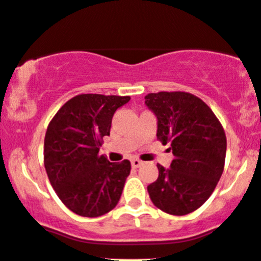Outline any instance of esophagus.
<instances>
[{"label":"esophagus","instance_id":"obj_1","mask_svg":"<svg viewBox=\"0 0 261 261\" xmlns=\"http://www.w3.org/2000/svg\"><path fill=\"white\" fill-rule=\"evenodd\" d=\"M142 161H140V160H138V159H134V160H131V166H133V168H139L140 165H142Z\"/></svg>","mask_w":261,"mask_h":261}]
</instances>
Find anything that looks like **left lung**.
<instances>
[{"label":"left lung","mask_w":261,"mask_h":261,"mask_svg":"<svg viewBox=\"0 0 261 261\" xmlns=\"http://www.w3.org/2000/svg\"><path fill=\"white\" fill-rule=\"evenodd\" d=\"M145 105L157 118V139L170 143L174 160L159 168L147 187L152 203L169 215L196 211L212 195L224 171L226 136L211 108L187 92L148 93Z\"/></svg>","instance_id":"obj_1"}]
</instances>
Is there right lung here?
Masks as SVG:
<instances>
[{
    "mask_svg": "<svg viewBox=\"0 0 261 261\" xmlns=\"http://www.w3.org/2000/svg\"><path fill=\"white\" fill-rule=\"evenodd\" d=\"M128 96L86 93L72 97L49 123L44 165L58 198L74 213L98 217L118 204L131 170L128 160L110 163L98 154L112 118Z\"/></svg>",
    "mask_w": 261,
    "mask_h": 261,
    "instance_id": "right-lung-1",
    "label": "right lung"
}]
</instances>
